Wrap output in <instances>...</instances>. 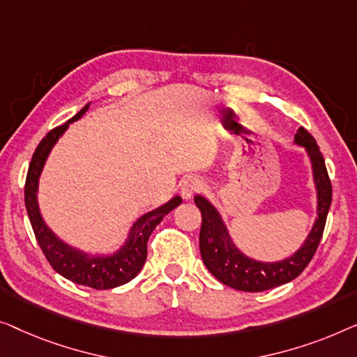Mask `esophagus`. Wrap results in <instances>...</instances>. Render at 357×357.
<instances>
[{
	"instance_id": "esophagus-1",
	"label": "esophagus",
	"mask_w": 357,
	"mask_h": 357,
	"mask_svg": "<svg viewBox=\"0 0 357 357\" xmlns=\"http://www.w3.org/2000/svg\"><path fill=\"white\" fill-rule=\"evenodd\" d=\"M200 189H202V181H200L199 178H195V176L185 178L179 185L181 195H183L184 199H190L195 192H199Z\"/></svg>"
}]
</instances>
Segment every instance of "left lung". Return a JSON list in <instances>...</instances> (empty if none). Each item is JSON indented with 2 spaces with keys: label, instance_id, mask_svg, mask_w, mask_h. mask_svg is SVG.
Wrapping results in <instances>:
<instances>
[{
  "label": "left lung",
  "instance_id": "1",
  "mask_svg": "<svg viewBox=\"0 0 357 357\" xmlns=\"http://www.w3.org/2000/svg\"><path fill=\"white\" fill-rule=\"evenodd\" d=\"M294 142L305 147L310 162H312L314 181L315 188H317L319 217L315 220L307 239L291 257L273 264L257 262V260L245 257L236 249L227 227L222 222V217L213 205L202 195L194 197L195 205L202 213V227H200L199 234L200 255H202L208 272L229 288L248 291V293H259V291L272 289L280 284L289 283L291 280L303 273V270L307 267L319 248L331 205V183L324 155L312 135L304 128H299L294 135Z\"/></svg>",
  "mask_w": 357,
  "mask_h": 357
}]
</instances>
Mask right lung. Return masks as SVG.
I'll list each match as a JSON object with an SVG mask.
<instances>
[{"label": "right lung", "mask_w": 357, "mask_h": 357, "mask_svg": "<svg viewBox=\"0 0 357 357\" xmlns=\"http://www.w3.org/2000/svg\"><path fill=\"white\" fill-rule=\"evenodd\" d=\"M87 108L89 105H85L76 116L69 119L68 123L61 124V126L52 129L40 140L32 155V162L29 165L26 188H24V200H26V208L35 238H37L40 249L43 250L50 265L64 278L71 280L73 283L89 286V288L93 289H112L128 283L142 270L145 259H147V241L150 234H152L155 227L162 222L165 215L178 207L181 204V197L176 195L162 207L140 217L134 223V227L130 228L126 244L113 255H107V257L95 255V257H92V255L69 248L68 244L59 241L53 234V231L45 225L42 215H40L37 204L38 178L45 162H47L50 150L56 144L59 135L68 129L69 123L76 121L82 116L87 112Z\"/></svg>", "instance_id": "obj_1"}]
</instances>
